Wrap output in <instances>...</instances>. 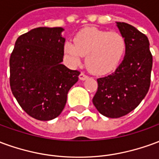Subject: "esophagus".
Listing matches in <instances>:
<instances>
[{
  "label": "esophagus",
  "instance_id": "esophagus-1",
  "mask_svg": "<svg viewBox=\"0 0 159 159\" xmlns=\"http://www.w3.org/2000/svg\"><path fill=\"white\" fill-rule=\"evenodd\" d=\"M87 78H88V76H87L85 73L82 72L79 75V79L82 80V81H84V80H86Z\"/></svg>",
  "mask_w": 159,
  "mask_h": 159
}]
</instances>
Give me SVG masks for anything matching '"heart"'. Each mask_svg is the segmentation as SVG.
I'll list each match as a JSON object with an SVG mask.
<instances>
[{"mask_svg":"<svg viewBox=\"0 0 159 159\" xmlns=\"http://www.w3.org/2000/svg\"><path fill=\"white\" fill-rule=\"evenodd\" d=\"M126 51V42L120 33L94 27L81 30L73 42H66L65 53L70 65L76 66L86 56V66L91 72L107 74L117 68Z\"/></svg>","mask_w":159,"mask_h":159,"instance_id":"heart-1","label":"heart"}]
</instances>
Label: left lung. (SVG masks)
<instances>
[{
	"instance_id": "1",
	"label": "left lung",
	"mask_w": 159,
	"mask_h": 159,
	"mask_svg": "<svg viewBox=\"0 0 159 159\" xmlns=\"http://www.w3.org/2000/svg\"><path fill=\"white\" fill-rule=\"evenodd\" d=\"M126 42L123 60L113 73L97 79L93 104L100 114L118 118L134 110L149 90L152 55L146 35L127 23L117 22Z\"/></svg>"
}]
</instances>
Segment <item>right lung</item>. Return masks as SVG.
<instances>
[{"label": "right lung", "mask_w": 159, "mask_h": 159, "mask_svg": "<svg viewBox=\"0 0 159 159\" xmlns=\"http://www.w3.org/2000/svg\"><path fill=\"white\" fill-rule=\"evenodd\" d=\"M61 27H39L17 39L10 57L12 94L30 117L49 121L62 112L80 72L63 65Z\"/></svg>", "instance_id": "right-lung-1"}]
</instances>
